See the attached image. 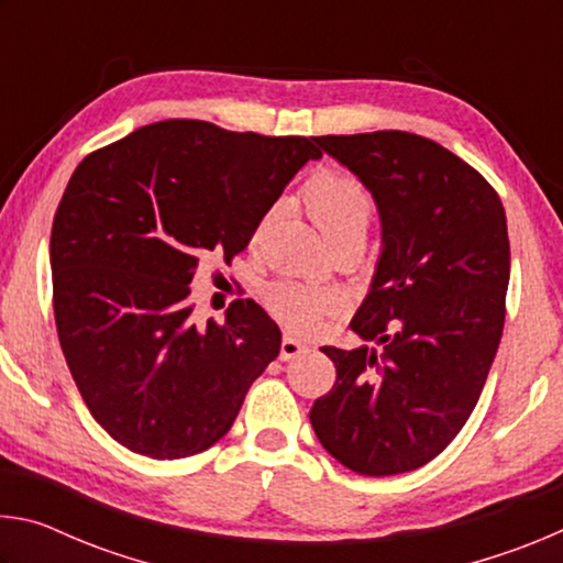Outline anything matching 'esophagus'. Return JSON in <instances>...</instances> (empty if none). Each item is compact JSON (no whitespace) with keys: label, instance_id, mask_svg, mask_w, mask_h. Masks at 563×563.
Instances as JSON below:
<instances>
[{"label":"esophagus","instance_id":"esophagus-1","mask_svg":"<svg viewBox=\"0 0 563 563\" xmlns=\"http://www.w3.org/2000/svg\"><path fill=\"white\" fill-rule=\"evenodd\" d=\"M302 352H308V345H305V342H300L298 338H290V335L283 338L280 360H295L298 355H302Z\"/></svg>","mask_w":563,"mask_h":563}]
</instances>
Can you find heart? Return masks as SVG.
<instances>
[{"label": "heart", "mask_w": 563, "mask_h": 563, "mask_svg": "<svg viewBox=\"0 0 563 563\" xmlns=\"http://www.w3.org/2000/svg\"><path fill=\"white\" fill-rule=\"evenodd\" d=\"M305 208L330 245L342 241H365L373 201L357 178L338 170H320L305 186ZM275 211L263 216L258 233L273 221ZM268 308L283 325L308 332L318 320L335 308V295L300 283H278L268 290Z\"/></svg>", "instance_id": "obj_1"}]
</instances>
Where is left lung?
I'll return each instance as SVG.
<instances>
[{
	"instance_id": "left-lung-1",
	"label": "left lung",
	"mask_w": 563,
	"mask_h": 563,
	"mask_svg": "<svg viewBox=\"0 0 563 563\" xmlns=\"http://www.w3.org/2000/svg\"><path fill=\"white\" fill-rule=\"evenodd\" d=\"M316 144L369 190L383 245L350 322L379 350L322 347L338 379L310 424L352 472H412L460 434L487 383L509 288L507 216L470 164L417 133Z\"/></svg>"
}]
</instances>
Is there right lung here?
<instances>
[{"instance_id": "1", "label": "right lung", "mask_w": 563, "mask_h": 563, "mask_svg": "<svg viewBox=\"0 0 563 563\" xmlns=\"http://www.w3.org/2000/svg\"><path fill=\"white\" fill-rule=\"evenodd\" d=\"M316 139L170 119L136 129L74 170L49 243L56 332L93 419L151 460L206 452L278 357L280 328L258 302L190 320L206 255L233 258Z\"/></svg>"}]
</instances>
